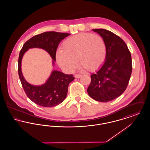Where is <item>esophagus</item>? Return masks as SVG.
Returning <instances> with one entry per match:
<instances>
[{"label": "esophagus", "instance_id": "obj_1", "mask_svg": "<svg viewBox=\"0 0 150 150\" xmlns=\"http://www.w3.org/2000/svg\"><path fill=\"white\" fill-rule=\"evenodd\" d=\"M81 76V75H80V74H75V78H80Z\"/></svg>", "mask_w": 150, "mask_h": 150}]
</instances>
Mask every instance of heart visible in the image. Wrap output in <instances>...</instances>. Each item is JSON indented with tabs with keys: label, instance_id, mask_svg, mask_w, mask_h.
<instances>
[{
	"label": "heart",
	"instance_id": "heart-1",
	"mask_svg": "<svg viewBox=\"0 0 150 150\" xmlns=\"http://www.w3.org/2000/svg\"><path fill=\"white\" fill-rule=\"evenodd\" d=\"M106 56L107 47L103 39L98 35L83 33L66 39L62 50L56 52V59L66 71H73L78 60L82 70L93 71L103 65Z\"/></svg>",
	"mask_w": 150,
	"mask_h": 150
}]
</instances>
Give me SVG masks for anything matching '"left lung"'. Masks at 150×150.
Here are the masks:
<instances>
[{
	"instance_id": "left-lung-1",
	"label": "left lung",
	"mask_w": 150,
	"mask_h": 150,
	"mask_svg": "<svg viewBox=\"0 0 150 150\" xmlns=\"http://www.w3.org/2000/svg\"><path fill=\"white\" fill-rule=\"evenodd\" d=\"M105 40L107 56L105 63L91 75L87 92L97 101L107 102L121 96L125 91L132 71L130 52L124 41L110 31L93 29Z\"/></svg>"
}]
</instances>
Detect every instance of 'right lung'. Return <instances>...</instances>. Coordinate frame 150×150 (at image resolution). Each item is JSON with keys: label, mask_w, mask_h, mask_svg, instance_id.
Here are the masks:
<instances>
[{"label": "right lung", "mask_w": 150, "mask_h": 150, "mask_svg": "<svg viewBox=\"0 0 150 150\" xmlns=\"http://www.w3.org/2000/svg\"><path fill=\"white\" fill-rule=\"evenodd\" d=\"M70 34L48 31L33 36L25 43L20 52L18 72L22 86L30 100L39 106L51 107L62 103L66 97L69 84L75 78L73 75H67L53 70L46 83L35 86L28 83L23 76L21 71L22 58L30 48H39L46 50L56 61V54L59 43ZM53 61V64H54Z\"/></svg>", "instance_id": "right-lung-1"}]
</instances>
